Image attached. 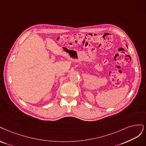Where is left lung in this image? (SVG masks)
<instances>
[{
  "mask_svg": "<svg viewBox=\"0 0 146 146\" xmlns=\"http://www.w3.org/2000/svg\"><path fill=\"white\" fill-rule=\"evenodd\" d=\"M126 46H127V45H126Z\"/></svg>",
  "mask_w": 146,
  "mask_h": 146,
  "instance_id": "obj_1",
  "label": "left lung"
}]
</instances>
